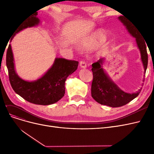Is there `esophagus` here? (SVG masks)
<instances>
[{"label":"esophagus","instance_id":"1","mask_svg":"<svg viewBox=\"0 0 154 154\" xmlns=\"http://www.w3.org/2000/svg\"><path fill=\"white\" fill-rule=\"evenodd\" d=\"M80 66L81 68L85 69L87 67V64L84 61H81L80 62Z\"/></svg>","mask_w":154,"mask_h":154}]
</instances>
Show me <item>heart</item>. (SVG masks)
I'll return each mask as SVG.
<instances>
[{
	"label": "heart",
	"instance_id": "b5f03b06",
	"mask_svg": "<svg viewBox=\"0 0 154 154\" xmlns=\"http://www.w3.org/2000/svg\"><path fill=\"white\" fill-rule=\"evenodd\" d=\"M106 40V35L101 30H97L92 35L83 39L79 44V48L82 50H88L103 43Z\"/></svg>",
	"mask_w": 154,
	"mask_h": 154
}]
</instances>
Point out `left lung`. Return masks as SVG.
Masks as SVG:
<instances>
[{
    "label": "left lung",
    "mask_w": 154,
    "mask_h": 154,
    "mask_svg": "<svg viewBox=\"0 0 154 154\" xmlns=\"http://www.w3.org/2000/svg\"><path fill=\"white\" fill-rule=\"evenodd\" d=\"M118 19L126 27L130 35L136 38L137 48L141 53V59L144 70V74H145L148 66L146 41L143 39V36L138 29H137L136 26L131 24L129 20L122 16L119 17ZM103 62L104 58H101L92 64L93 80L91 86V96L93 99L101 105L119 107L127 104L136 98L141 91L142 88L132 94L122 91L105 71L103 67Z\"/></svg>",
    "instance_id": "1"
}]
</instances>
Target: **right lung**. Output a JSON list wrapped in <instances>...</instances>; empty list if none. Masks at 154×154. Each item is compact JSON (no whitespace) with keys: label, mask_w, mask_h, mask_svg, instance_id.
<instances>
[{"label":"right lung","mask_w":154,"mask_h":154,"mask_svg":"<svg viewBox=\"0 0 154 154\" xmlns=\"http://www.w3.org/2000/svg\"><path fill=\"white\" fill-rule=\"evenodd\" d=\"M35 13L27 18L15 30L10 42L18 32L27 27L38 26L40 19ZM6 66L11 85L17 94L30 103L48 105L57 103L65 94V82L67 78L78 68V62L56 58L53 66L39 79L29 82L23 80L15 71L11 44L6 54Z\"/></svg>","instance_id":"right-lung-1"}]
</instances>
